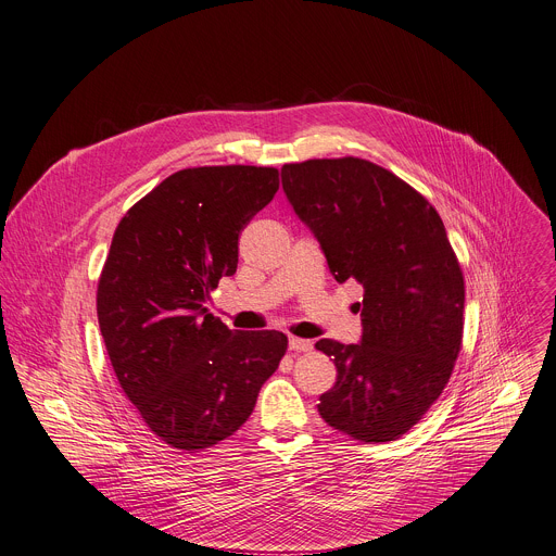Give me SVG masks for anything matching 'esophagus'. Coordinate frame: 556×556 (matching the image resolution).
<instances>
[{
    "instance_id": "1",
    "label": "esophagus",
    "mask_w": 556,
    "mask_h": 556,
    "mask_svg": "<svg viewBox=\"0 0 556 556\" xmlns=\"http://www.w3.org/2000/svg\"><path fill=\"white\" fill-rule=\"evenodd\" d=\"M288 348L294 350V352H309L312 350V341L299 339V337H288Z\"/></svg>"
}]
</instances>
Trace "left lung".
<instances>
[{"label": "left lung", "mask_w": 556, "mask_h": 556, "mask_svg": "<svg viewBox=\"0 0 556 556\" xmlns=\"http://www.w3.org/2000/svg\"><path fill=\"white\" fill-rule=\"evenodd\" d=\"M281 185L339 283L363 286V334L316 350L337 365L321 418L361 442L407 433L440 399L462 348L464 277L438 211L361 157L283 165Z\"/></svg>", "instance_id": "left-lung-1"}]
</instances>
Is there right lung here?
I'll return each instance as SVG.
<instances>
[{"label":"right lung","instance_id":"obj_1","mask_svg":"<svg viewBox=\"0 0 556 556\" xmlns=\"http://www.w3.org/2000/svg\"><path fill=\"white\" fill-rule=\"evenodd\" d=\"M277 189L273 167L182 169L116 226L97 292L101 334L125 395L176 448L240 429L286 354V334L228 330L206 307L237 270L242 228Z\"/></svg>","mask_w":556,"mask_h":556}]
</instances>
